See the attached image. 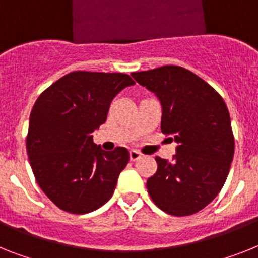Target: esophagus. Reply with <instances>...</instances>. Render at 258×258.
Returning <instances> with one entry per match:
<instances>
[{
    "label": "esophagus",
    "instance_id": "1",
    "mask_svg": "<svg viewBox=\"0 0 258 258\" xmlns=\"http://www.w3.org/2000/svg\"><path fill=\"white\" fill-rule=\"evenodd\" d=\"M140 157H142V153L139 151H135V149L130 151V159H131V161H138Z\"/></svg>",
    "mask_w": 258,
    "mask_h": 258
}]
</instances>
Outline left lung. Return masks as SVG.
<instances>
[{"label": "left lung", "instance_id": "left-lung-1", "mask_svg": "<svg viewBox=\"0 0 258 258\" xmlns=\"http://www.w3.org/2000/svg\"><path fill=\"white\" fill-rule=\"evenodd\" d=\"M131 75L159 97L161 133L178 143L173 162L155 157L157 172L147 181L149 197L169 215L198 213L222 190L235 153L226 102L210 84L182 67Z\"/></svg>", "mask_w": 258, "mask_h": 258}]
</instances>
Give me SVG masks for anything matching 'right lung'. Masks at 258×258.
<instances>
[{
    "instance_id": "obj_1",
    "label": "right lung",
    "mask_w": 258,
    "mask_h": 258,
    "mask_svg": "<svg viewBox=\"0 0 258 258\" xmlns=\"http://www.w3.org/2000/svg\"><path fill=\"white\" fill-rule=\"evenodd\" d=\"M134 84L125 73L76 71L36 99L26 149L36 182L62 211L92 213L114 194L130 153L124 147L106 152L92 134L106 122L114 97Z\"/></svg>"
}]
</instances>
